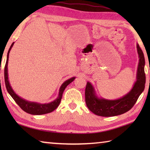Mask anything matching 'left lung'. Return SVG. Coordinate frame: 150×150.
<instances>
[{
	"mask_svg": "<svg viewBox=\"0 0 150 150\" xmlns=\"http://www.w3.org/2000/svg\"><path fill=\"white\" fill-rule=\"evenodd\" d=\"M139 62L137 72V81L128 94L118 100L99 99L95 96L93 86L87 82L85 88V103L88 108L95 115L100 116H114L122 115L130 110L135 105L139 95L143 92L146 84L144 71L145 58L139 45H137Z\"/></svg>",
	"mask_w": 150,
	"mask_h": 150,
	"instance_id": "left-lung-1",
	"label": "left lung"
}]
</instances>
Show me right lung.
<instances>
[{
  "label": "right lung",
  "mask_w": 150,
  "mask_h": 150,
  "mask_svg": "<svg viewBox=\"0 0 150 150\" xmlns=\"http://www.w3.org/2000/svg\"><path fill=\"white\" fill-rule=\"evenodd\" d=\"M13 42L11 45V46L10 47V49L8 52V54H7V59L6 64L4 66V81H5V85H6V90L8 91V93L11 95V96L12 97V98L14 100L15 102L18 105L20 108L24 112L31 114V115H44V114H47L50 112H52V111H54L55 108L59 106V103L62 100V95L63 93V91L65 89V88L67 87V86L70 84L75 79V77H72L69 79L67 80L63 83L62 85L61 86L59 92V96H58L57 98H56L54 101L53 102L48 103V104H38L35 103H32L28 102L24 99H22L18 96L15 94V93L12 89L11 85L9 84L8 78V69H7V66H8V55L10 51H11L12 47L14 45Z\"/></svg>",
  "instance_id": "obj_1"
}]
</instances>
